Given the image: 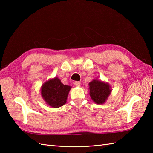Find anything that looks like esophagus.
<instances>
[{"label": "esophagus", "mask_w": 153, "mask_h": 153, "mask_svg": "<svg viewBox=\"0 0 153 153\" xmlns=\"http://www.w3.org/2000/svg\"><path fill=\"white\" fill-rule=\"evenodd\" d=\"M80 84H81V83L79 82H74V85H76V87H79Z\"/></svg>", "instance_id": "1"}]
</instances>
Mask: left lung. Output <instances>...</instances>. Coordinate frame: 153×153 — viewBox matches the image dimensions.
I'll use <instances>...</instances> for the list:
<instances>
[{"mask_svg":"<svg viewBox=\"0 0 153 153\" xmlns=\"http://www.w3.org/2000/svg\"><path fill=\"white\" fill-rule=\"evenodd\" d=\"M90 96L97 104H103L111 92L108 84L99 80H93L89 83Z\"/></svg>","mask_w":153,"mask_h":153,"instance_id":"8db88e82","label":"left lung"}]
</instances>
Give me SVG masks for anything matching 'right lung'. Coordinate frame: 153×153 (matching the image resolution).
Returning <instances> with one entry per match:
<instances>
[{"mask_svg":"<svg viewBox=\"0 0 153 153\" xmlns=\"http://www.w3.org/2000/svg\"><path fill=\"white\" fill-rule=\"evenodd\" d=\"M71 87L64 85L55 77L45 82L41 87V95L47 105L53 108H59L66 103Z\"/></svg>","mask_w":153,"mask_h":153,"instance_id":"1","label":"right lung"}]
</instances>
